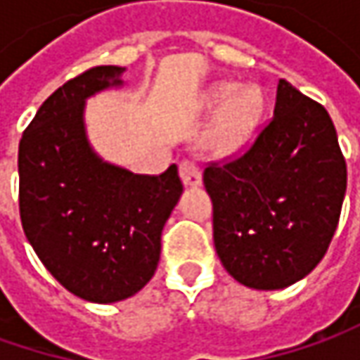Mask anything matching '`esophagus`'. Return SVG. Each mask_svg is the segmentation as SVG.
<instances>
[{
    "label": "esophagus",
    "mask_w": 360,
    "mask_h": 360,
    "mask_svg": "<svg viewBox=\"0 0 360 360\" xmlns=\"http://www.w3.org/2000/svg\"><path fill=\"white\" fill-rule=\"evenodd\" d=\"M179 175L187 187H197L201 185V171L193 161H183L179 165Z\"/></svg>",
    "instance_id": "obj_1"
}]
</instances>
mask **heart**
<instances>
[{
	"label": "heart",
	"instance_id": "b5f03b06",
	"mask_svg": "<svg viewBox=\"0 0 360 360\" xmlns=\"http://www.w3.org/2000/svg\"><path fill=\"white\" fill-rule=\"evenodd\" d=\"M211 108H224L207 134V147L215 155H231L252 139L264 112V98L256 88L240 92L238 84L224 82L211 90Z\"/></svg>",
	"mask_w": 360,
	"mask_h": 360
}]
</instances>
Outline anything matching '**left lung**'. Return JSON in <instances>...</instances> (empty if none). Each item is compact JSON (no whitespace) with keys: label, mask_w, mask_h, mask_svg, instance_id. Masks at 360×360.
Here are the masks:
<instances>
[{"label":"left lung","mask_w":360,"mask_h":360,"mask_svg":"<svg viewBox=\"0 0 360 360\" xmlns=\"http://www.w3.org/2000/svg\"><path fill=\"white\" fill-rule=\"evenodd\" d=\"M213 243L240 284L280 290L324 258L347 191V163L326 108L286 80L272 120L236 159L210 163Z\"/></svg>","instance_id":"8db88e82"}]
</instances>
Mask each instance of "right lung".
Here are the masks:
<instances>
[{"label":"right lung","mask_w":360,"mask_h":360,"mask_svg":"<svg viewBox=\"0 0 360 360\" xmlns=\"http://www.w3.org/2000/svg\"><path fill=\"white\" fill-rule=\"evenodd\" d=\"M120 66H96L56 90L20 141V217L46 270L74 296L110 304L143 288L161 258V231L179 201L177 165L136 175L106 163L84 129L88 96L120 86Z\"/></svg>","instance_id":"right-lung-1"}]
</instances>
